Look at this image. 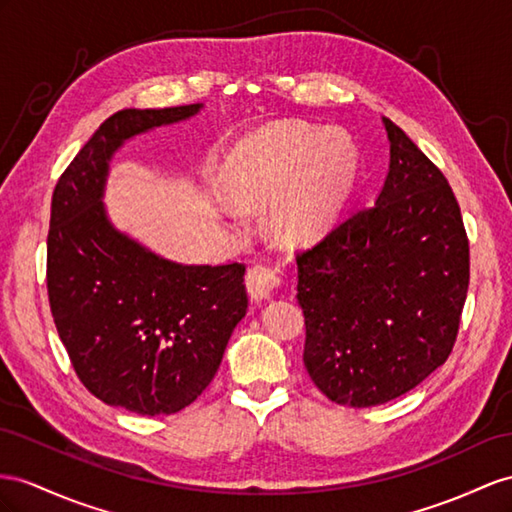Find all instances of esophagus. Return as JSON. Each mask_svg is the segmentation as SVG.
<instances>
[{
	"label": "esophagus",
	"mask_w": 512,
	"mask_h": 512,
	"mask_svg": "<svg viewBox=\"0 0 512 512\" xmlns=\"http://www.w3.org/2000/svg\"><path fill=\"white\" fill-rule=\"evenodd\" d=\"M281 285V272L277 266H253L246 274V290L255 303H264L272 298Z\"/></svg>",
	"instance_id": "1"
}]
</instances>
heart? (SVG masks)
Returning a JSON list of instances; mask_svg holds the SVG:
<instances>
[{
	"instance_id": "heart-1",
	"label": "heart",
	"mask_w": 512,
	"mask_h": 512,
	"mask_svg": "<svg viewBox=\"0 0 512 512\" xmlns=\"http://www.w3.org/2000/svg\"><path fill=\"white\" fill-rule=\"evenodd\" d=\"M357 170L359 153L346 131L274 123L235 144L225 166L231 199L222 212L244 225V209L270 205L277 238L316 242L342 212Z\"/></svg>"
}]
</instances>
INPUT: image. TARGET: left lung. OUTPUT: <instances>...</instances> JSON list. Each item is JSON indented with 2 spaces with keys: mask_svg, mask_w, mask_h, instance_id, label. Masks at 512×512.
Returning <instances> with one entry per match:
<instances>
[{
  "mask_svg": "<svg viewBox=\"0 0 512 512\" xmlns=\"http://www.w3.org/2000/svg\"><path fill=\"white\" fill-rule=\"evenodd\" d=\"M383 125L389 173L374 205L296 255L305 368L326 398L355 409L400 398L445 363L469 285L448 179L398 125Z\"/></svg>",
  "mask_w": 512,
  "mask_h": 512,
  "instance_id": "left-lung-1",
  "label": "left lung"
}]
</instances>
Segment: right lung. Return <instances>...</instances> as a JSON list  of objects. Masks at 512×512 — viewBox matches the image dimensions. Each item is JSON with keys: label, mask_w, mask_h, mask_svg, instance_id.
Wrapping results in <instances>:
<instances>
[{"label": "right lung", "mask_w": 512, "mask_h": 512, "mask_svg": "<svg viewBox=\"0 0 512 512\" xmlns=\"http://www.w3.org/2000/svg\"><path fill=\"white\" fill-rule=\"evenodd\" d=\"M201 108L112 114L51 196L47 292L58 335L84 387L138 415H170L199 398L248 307L244 264L164 259L116 229L103 205L110 162L127 140Z\"/></svg>", "instance_id": "right-lung-1"}]
</instances>
